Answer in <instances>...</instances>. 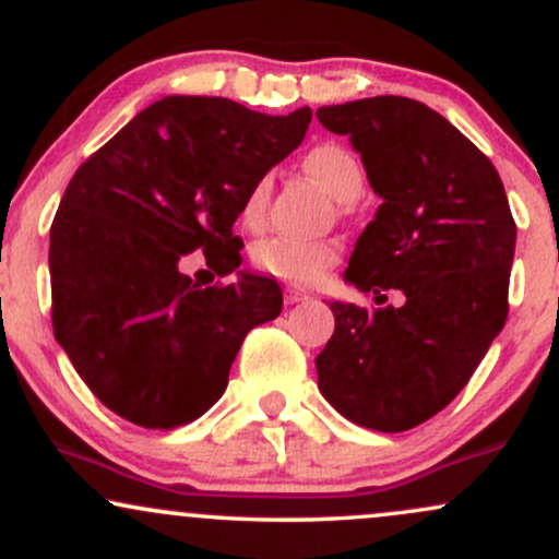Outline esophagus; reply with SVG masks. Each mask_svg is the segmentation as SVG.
Masks as SVG:
<instances>
[{
	"label": "esophagus",
	"instance_id": "esophagus-1",
	"mask_svg": "<svg viewBox=\"0 0 559 559\" xmlns=\"http://www.w3.org/2000/svg\"><path fill=\"white\" fill-rule=\"evenodd\" d=\"M284 297H286V305H297V301H307V299H310V294L301 292V288H297V286H286Z\"/></svg>",
	"mask_w": 559,
	"mask_h": 559
}]
</instances>
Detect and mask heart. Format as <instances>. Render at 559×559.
<instances>
[{"label":"heart","instance_id":"1","mask_svg":"<svg viewBox=\"0 0 559 559\" xmlns=\"http://www.w3.org/2000/svg\"><path fill=\"white\" fill-rule=\"evenodd\" d=\"M305 170L316 181L331 191L338 202H352L360 197L365 186V173L357 163V157L342 144H318L307 152ZM271 176L254 178L247 194L241 199L239 217L247 228H260L265 221L267 199H271ZM342 249L333 241H299V239H267L258 243L252 252V262L260 273L273 275V278L286 281V284H316L333 262L338 260Z\"/></svg>","mask_w":559,"mask_h":559}]
</instances>
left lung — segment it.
<instances>
[{"label":"left lung","instance_id":"left-lung-1","mask_svg":"<svg viewBox=\"0 0 559 559\" xmlns=\"http://www.w3.org/2000/svg\"><path fill=\"white\" fill-rule=\"evenodd\" d=\"M318 120L349 136L381 197L344 273L381 307L331 301L318 386L357 426L409 431L465 389L502 331L515 221L491 159L423 102L370 96ZM389 287L402 308L382 305Z\"/></svg>","mask_w":559,"mask_h":559}]
</instances>
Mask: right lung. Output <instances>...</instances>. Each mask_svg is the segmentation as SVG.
<instances>
[{"mask_svg":"<svg viewBox=\"0 0 559 559\" xmlns=\"http://www.w3.org/2000/svg\"><path fill=\"white\" fill-rule=\"evenodd\" d=\"M310 107L262 115L223 96H165L70 178L49 230L57 344L88 389L144 428L197 420L221 400L254 325L278 318L267 275L199 287L177 267L204 251L227 274L254 178L305 139Z\"/></svg>","mask_w":559,"mask_h":559,"instance_id":"obj_1","label":"right lung"}]
</instances>
